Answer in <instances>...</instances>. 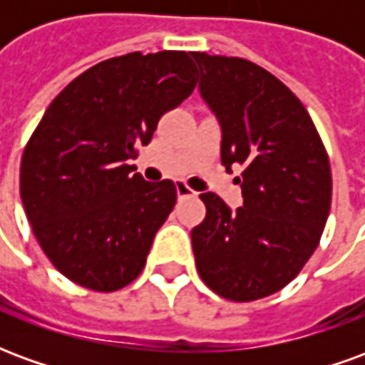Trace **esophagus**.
Wrapping results in <instances>:
<instances>
[{
  "label": "esophagus",
  "mask_w": 365,
  "mask_h": 365,
  "mask_svg": "<svg viewBox=\"0 0 365 365\" xmlns=\"http://www.w3.org/2000/svg\"><path fill=\"white\" fill-rule=\"evenodd\" d=\"M175 190H178V197H191V195H195V191L191 190L190 185L183 182L175 183Z\"/></svg>",
  "instance_id": "esophagus-1"
}]
</instances>
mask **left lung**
<instances>
[{
  "instance_id": "8db88e82",
  "label": "left lung",
  "mask_w": 365,
  "mask_h": 365,
  "mask_svg": "<svg viewBox=\"0 0 365 365\" xmlns=\"http://www.w3.org/2000/svg\"><path fill=\"white\" fill-rule=\"evenodd\" d=\"M199 91L222 128L221 162L242 207L201 193L207 215L191 230L195 266L209 289L246 303L283 289L321 242L332 197L329 154L305 105L250 60L191 54Z\"/></svg>"
}]
</instances>
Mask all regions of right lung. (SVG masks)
Here are the masks:
<instances>
[{"instance_id":"obj_1","label":"right lung","mask_w":365,"mask_h":365,"mask_svg":"<svg viewBox=\"0 0 365 365\" xmlns=\"http://www.w3.org/2000/svg\"><path fill=\"white\" fill-rule=\"evenodd\" d=\"M193 90L187 52H130L86 70L48 105L23 150L19 191L43 252L70 282L111 293L140 275L178 191L144 182L128 160Z\"/></svg>"}]
</instances>
